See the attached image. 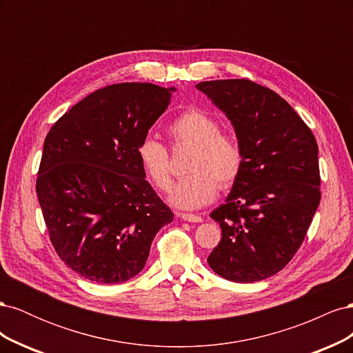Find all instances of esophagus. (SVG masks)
I'll return each instance as SVG.
<instances>
[{
	"label": "esophagus",
	"instance_id": "obj_1",
	"mask_svg": "<svg viewBox=\"0 0 353 353\" xmlns=\"http://www.w3.org/2000/svg\"><path fill=\"white\" fill-rule=\"evenodd\" d=\"M179 218L187 221V222H203L201 216L193 215V213H179Z\"/></svg>",
	"mask_w": 353,
	"mask_h": 353
}]
</instances>
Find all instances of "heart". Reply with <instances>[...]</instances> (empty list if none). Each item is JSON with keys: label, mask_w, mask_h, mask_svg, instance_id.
<instances>
[{"label": "heart", "mask_w": 353, "mask_h": 353, "mask_svg": "<svg viewBox=\"0 0 353 353\" xmlns=\"http://www.w3.org/2000/svg\"><path fill=\"white\" fill-rule=\"evenodd\" d=\"M168 132L174 144L194 147L188 162L187 178L179 179L170 191L169 201L178 209H199L216 196L218 185L230 187L240 174L241 147L234 137L221 132L209 113L190 109L170 122ZM137 156L145 174L160 190L172 185L168 148L153 137H145L137 147Z\"/></svg>", "instance_id": "heart-1"}]
</instances>
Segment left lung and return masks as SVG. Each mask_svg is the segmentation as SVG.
<instances>
[{
	"mask_svg": "<svg viewBox=\"0 0 353 353\" xmlns=\"http://www.w3.org/2000/svg\"><path fill=\"white\" fill-rule=\"evenodd\" d=\"M196 88L225 113L243 163L225 203L210 213L222 231L208 263L234 283H256L292 261L319 206L318 144L290 104L249 79Z\"/></svg>",
	"mask_w": 353,
	"mask_h": 353,
	"instance_id": "left-lung-1",
	"label": "left lung"
}]
</instances>
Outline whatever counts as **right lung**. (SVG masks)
Segmentation results:
<instances>
[{"instance_id":"right-lung-1","label":"right lung","mask_w":353,"mask_h":353,"mask_svg":"<svg viewBox=\"0 0 353 353\" xmlns=\"http://www.w3.org/2000/svg\"><path fill=\"white\" fill-rule=\"evenodd\" d=\"M174 91L154 83L110 85L74 104L47 134L38 201L60 259L83 279H134L159 230L174 221L137 156Z\"/></svg>"}]
</instances>
